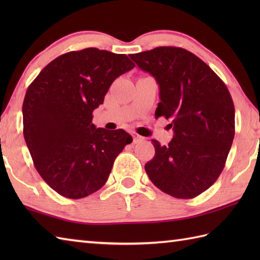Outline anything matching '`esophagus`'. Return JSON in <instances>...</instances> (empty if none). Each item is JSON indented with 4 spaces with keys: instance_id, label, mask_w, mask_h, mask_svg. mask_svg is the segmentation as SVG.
<instances>
[{
    "instance_id": "esophagus-1",
    "label": "esophagus",
    "mask_w": 260,
    "mask_h": 260,
    "mask_svg": "<svg viewBox=\"0 0 260 260\" xmlns=\"http://www.w3.org/2000/svg\"><path fill=\"white\" fill-rule=\"evenodd\" d=\"M133 140H134V143L136 144V143H141V142L144 141L145 139H144V137H143V136L134 133V134H133Z\"/></svg>"
}]
</instances>
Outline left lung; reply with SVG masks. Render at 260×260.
I'll return each mask as SVG.
<instances>
[{"label": "left lung", "instance_id": "1", "mask_svg": "<svg viewBox=\"0 0 260 260\" xmlns=\"http://www.w3.org/2000/svg\"><path fill=\"white\" fill-rule=\"evenodd\" d=\"M159 87L155 117L172 118L168 146L152 140L155 155L145 164L153 184L178 199L208 190L224 168L235 137V106L227 86L196 54L157 47L131 54Z\"/></svg>", "mask_w": 260, "mask_h": 260}]
</instances>
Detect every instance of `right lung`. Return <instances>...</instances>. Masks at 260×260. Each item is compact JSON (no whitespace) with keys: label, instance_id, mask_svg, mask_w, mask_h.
I'll return each mask as SVG.
<instances>
[{"label":"right lung","instance_id":"right-lung-1","mask_svg":"<svg viewBox=\"0 0 260 260\" xmlns=\"http://www.w3.org/2000/svg\"><path fill=\"white\" fill-rule=\"evenodd\" d=\"M134 67L126 54L87 48L52 60L27 88L24 140L39 174L60 196L98 191L133 141L124 129L96 128L91 121L113 81Z\"/></svg>","mask_w":260,"mask_h":260}]
</instances>
